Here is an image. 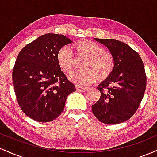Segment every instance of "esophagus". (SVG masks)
<instances>
[{"label": "esophagus", "instance_id": "1", "mask_svg": "<svg viewBox=\"0 0 157 157\" xmlns=\"http://www.w3.org/2000/svg\"><path fill=\"white\" fill-rule=\"evenodd\" d=\"M76 89H77V91H81V92H84V91H87L88 88H86V87H82V86H76Z\"/></svg>", "mask_w": 157, "mask_h": 157}]
</instances>
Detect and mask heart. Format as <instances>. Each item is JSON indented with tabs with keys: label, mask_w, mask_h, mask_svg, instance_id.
I'll list each match as a JSON object with an SVG mask.
<instances>
[{
	"label": "heart",
	"mask_w": 157,
	"mask_h": 157,
	"mask_svg": "<svg viewBox=\"0 0 157 157\" xmlns=\"http://www.w3.org/2000/svg\"><path fill=\"white\" fill-rule=\"evenodd\" d=\"M77 55L86 57L82 65L83 70L75 71L68 76L71 82L80 86L91 83L97 78L104 80L112 73L114 67L113 56L100 44L84 40L72 46ZM57 61L60 69L69 73L73 68L74 54L69 48L62 47L57 54Z\"/></svg>",
	"instance_id": "1"
}]
</instances>
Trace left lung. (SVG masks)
I'll return each instance as SVG.
<instances>
[{"label": "left lung", "mask_w": 157, "mask_h": 157, "mask_svg": "<svg viewBox=\"0 0 157 157\" xmlns=\"http://www.w3.org/2000/svg\"><path fill=\"white\" fill-rule=\"evenodd\" d=\"M95 40L111 52L114 67L97 89L101 95L92 105L97 120L109 125L129 120L137 111L146 87V74L141 57L128 45L114 39Z\"/></svg>", "instance_id": "8db88e82"}]
</instances>
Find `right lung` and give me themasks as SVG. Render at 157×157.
<instances>
[{
  "label": "right lung",
  "instance_id": "add662e5",
  "mask_svg": "<svg viewBox=\"0 0 157 157\" xmlns=\"http://www.w3.org/2000/svg\"><path fill=\"white\" fill-rule=\"evenodd\" d=\"M71 43L63 35L46 34L17 55L12 71L16 98L23 112L35 121L51 122L60 116L67 97L76 91L57 61L59 50Z\"/></svg>",
  "mask_w": 157,
  "mask_h": 157
}]
</instances>
